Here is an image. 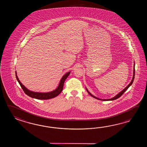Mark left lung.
I'll return each mask as SVG.
<instances>
[{
	"label": "left lung",
	"instance_id": "1",
	"mask_svg": "<svg viewBox=\"0 0 147 147\" xmlns=\"http://www.w3.org/2000/svg\"><path fill=\"white\" fill-rule=\"evenodd\" d=\"M134 76H135V69H134V75H133V78H132V80H131V82H130V83L129 84H128V86L127 87L125 88V89L121 91L120 93L118 94L116 96H115V97H113V98H111V99H99V98H98L97 97H94V96H93L92 94H91L88 91L87 89V91L88 93L91 96H92V97H94V98H96V99H98V100H104V101H110V100H116L117 99H118V98H119V97H121V96H122V94H123V93L125 92V91L127 90V89H128V88L130 86H131L132 84L133 83V81L134 80Z\"/></svg>",
	"mask_w": 147,
	"mask_h": 147
}]
</instances>
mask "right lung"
<instances>
[{
	"label": "right lung",
	"instance_id": "1",
	"mask_svg": "<svg viewBox=\"0 0 147 147\" xmlns=\"http://www.w3.org/2000/svg\"><path fill=\"white\" fill-rule=\"evenodd\" d=\"M70 72H67L65 75H64L63 77V78H61L59 86L57 88L56 90L51 91L50 92H47V93H39V92H32L31 91L29 90L25 86L20 82V81H19V79L18 78L17 76V72L16 71V79L17 80V81H18L19 84L20 85L23 91H24L25 94L27 95H28V96L35 98V99H40V100H46V99H49L53 98L54 97H56L58 96L61 92L62 91L63 88V84L64 82L67 78L68 77Z\"/></svg>",
	"mask_w": 147,
	"mask_h": 147
}]
</instances>
